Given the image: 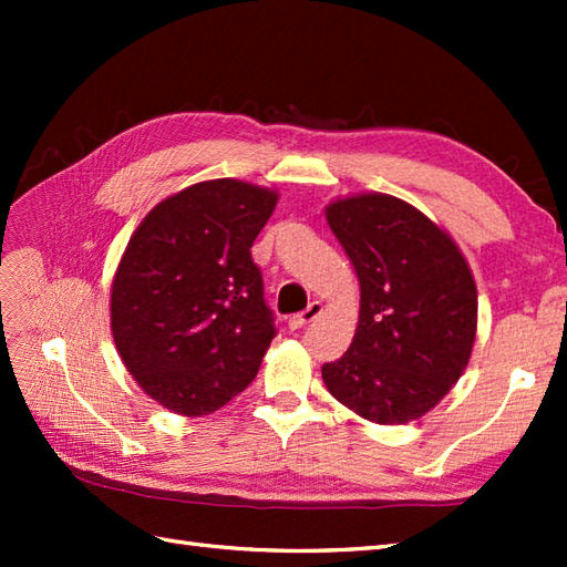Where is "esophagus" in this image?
Masks as SVG:
<instances>
[{
	"label": "esophagus",
	"mask_w": 567,
	"mask_h": 567,
	"mask_svg": "<svg viewBox=\"0 0 567 567\" xmlns=\"http://www.w3.org/2000/svg\"><path fill=\"white\" fill-rule=\"evenodd\" d=\"M323 311V307H321V302H311L302 315H297V317H292L290 321H287V327H290L292 331H297V329H302V327H307V323H311L315 321L319 315Z\"/></svg>",
	"instance_id": "obj_1"
}]
</instances>
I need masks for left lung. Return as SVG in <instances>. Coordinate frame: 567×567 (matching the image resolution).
<instances>
[{
    "instance_id": "8db88e82",
    "label": "left lung",
    "mask_w": 567,
    "mask_h": 567,
    "mask_svg": "<svg viewBox=\"0 0 567 567\" xmlns=\"http://www.w3.org/2000/svg\"><path fill=\"white\" fill-rule=\"evenodd\" d=\"M327 221L360 282L353 341L321 368L327 390L372 424L424 416L461 380L473 353V270L439 224L392 195L333 199Z\"/></svg>"
}]
</instances>
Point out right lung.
I'll return each mask as SVG.
<instances>
[{"mask_svg":"<svg viewBox=\"0 0 567 567\" xmlns=\"http://www.w3.org/2000/svg\"><path fill=\"white\" fill-rule=\"evenodd\" d=\"M277 192L221 177L189 185L143 216L112 282V336L138 388L202 416L258 375L275 339L250 246Z\"/></svg>","mask_w":567,"mask_h":567,"instance_id":"add662e5","label":"right lung"}]
</instances>
